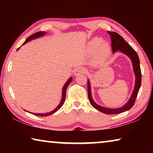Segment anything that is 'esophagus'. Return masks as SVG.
I'll return each instance as SVG.
<instances>
[{"mask_svg":"<svg viewBox=\"0 0 153 153\" xmlns=\"http://www.w3.org/2000/svg\"><path fill=\"white\" fill-rule=\"evenodd\" d=\"M86 69L85 67H79L76 69V70L74 71V75L75 76H77V75L82 74H85L86 73Z\"/></svg>","mask_w":153,"mask_h":153,"instance_id":"1","label":"esophagus"}]
</instances>
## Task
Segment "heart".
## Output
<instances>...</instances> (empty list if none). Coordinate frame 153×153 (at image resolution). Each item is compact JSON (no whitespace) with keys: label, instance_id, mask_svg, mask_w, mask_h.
<instances>
[{"label":"heart","instance_id":"heart-1","mask_svg":"<svg viewBox=\"0 0 153 153\" xmlns=\"http://www.w3.org/2000/svg\"><path fill=\"white\" fill-rule=\"evenodd\" d=\"M100 38H94L90 41L88 45V50L90 53L97 51V59L100 60L107 56L109 53V46L107 42H102Z\"/></svg>","mask_w":153,"mask_h":153}]
</instances>
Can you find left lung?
Listing matches in <instances>:
<instances>
[{
  "label": "left lung",
  "instance_id": "left-lung-1",
  "mask_svg": "<svg viewBox=\"0 0 153 153\" xmlns=\"http://www.w3.org/2000/svg\"><path fill=\"white\" fill-rule=\"evenodd\" d=\"M108 33L111 36V46H112L113 52L115 53V52L117 51H120L121 52H122V53H125L126 55H128L129 57L131 59L133 65L134 71L136 76L135 87H134V90L132 94H131L130 99H129V101L127 102L125 105H123V107L118 108H114V109L101 107V106L98 105L97 103H95L94 102V100H93L92 98L91 90H90V84L89 80L88 79V98L90 104L92 105L93 107L97 108V110L100 111V112L105 114H108V115H113V114H119L123 113L124 111L130 109V108L133 107L134 103H135L140 88L141 86L142 74L140 66V59L138 56V54H137L136 52L134 51V49L131 47V46L129 45V44L127 42L120 34H119V33L114 32H108Z\"/></svg>",
  "mask_w": 153,
  "mask_h": 153
}]
</instances>
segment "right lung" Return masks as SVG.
<instances>
[{"label":"right lung","instance_id":"1","mask_svg":"<svg viewBox=\"0 0 153 153\" xmlns=\"http://www.w3.org/2000/svg\"><path fill=\"white\" fill-rule=\"evenodd\" d=\"M45 33H46L45 32H36V33H33V34L31 35L30 36H29V37H28V38H27L26 40L25 41V42H24V44H23V45H24V44L27 42L28 41H30V40H31L34 39V38H38V37H40V36H43L44 34H45ZM19 48H18V49H19ZM18 49H17V50H18ZM71 81H72V77H70V78H69L68 80H67V82L65 83V84L64 85L63 88V93H62V99H61V102H60V104L59 105L58 107H56L55 110H53V111H51V112L48 113H42V114H41V113H32V114H33V115H36V116H40V117H46V116L51 115H52V114H53L54 113H55L56 111H57L59 109V108H60L62 107V105H63V102H64V101H65V97H66V90H67V86H69V84H70V82H71Z\"/></svg>","mask_w":153,"mask_h":153}]
</instances>
